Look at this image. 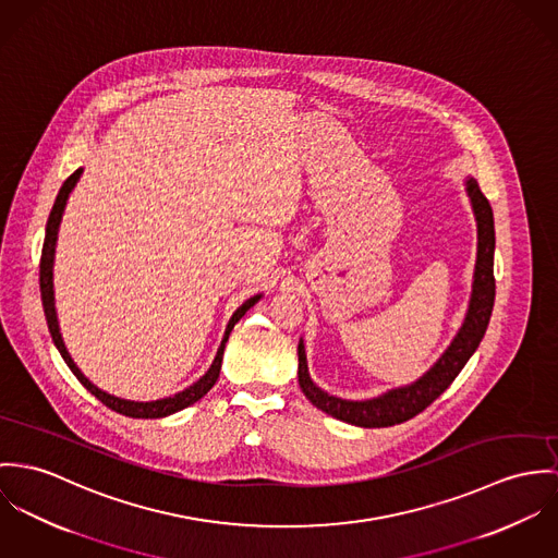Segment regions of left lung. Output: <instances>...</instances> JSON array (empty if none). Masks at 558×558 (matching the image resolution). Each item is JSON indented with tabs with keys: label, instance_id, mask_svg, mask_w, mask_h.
<instances>
[{
	"label": "left lung",
	"instance_id": "1",
	"mask_svg": "<svg viewBox=\"0 0 558 558\" xmlns=\"http://www.w3.org/2000/svg\"><path fill=\"white\" fill-rule=\"evenodd\" d=\"M464 186L477 222V260L473 271L469 308L458 333L430 366V371L424 372L417 380L393 387L368 400H344L320 389L310 378L306 347L304 340H300V387L310 402L323 413L360 428H387L402 424L430 407L477 351L495 306V216L475 178H466Z\"/></svg>",
	"mask_w": 558,
	"mask_h": 558
}]
</instances>
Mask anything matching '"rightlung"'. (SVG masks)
<instances>
[{"label":"right lung","instance_id":"add662e5","mask_svg":"<svg viewBox=\"0 0 558 558\" xmlns=\"http://www.w3.org/2000/svg\"><path fill=\"white\" fill-rule=\"evenodd\" d=\"M81 173L83 169L78 167L60 187V194L53 203V209L49 214V220H47V233H45V246H43V258H40V295H43V308H45V316H47V325H49V331H51V338L60 351V355L63 357V362L68 364V368L72 371V374L81 380V385L92 393L96 396L105 407H109L111 411L116 413H122L125 417H136V420H160V417H167V415H173L182 409H186L190 404H194L196 400H201L211 387L214 383L218 380V374H220V366H222V355H225V344L235 327V323L248 312L263 295H254L246 300L240 308L233 312V316L229 318V325L225 329V336H222V342L218 347V353L209 366V371L205 372L196 383H192L190 387H186L184 391H178L175 396H167V398H160V400H149V402H136V400H125V398H118L113 393H107L102 391L100 387H96L83 372L78 371V366L74 364V360L70 357L65 344H63L62 331H60V323H58V312H56V291H53V260H56V246H58V231H60V222H62L63 209H65V203H68V196L70 192L76 186V182L81 180Z\"/></svg>","mask_w":558,"mask_h":558}]
</instances>
